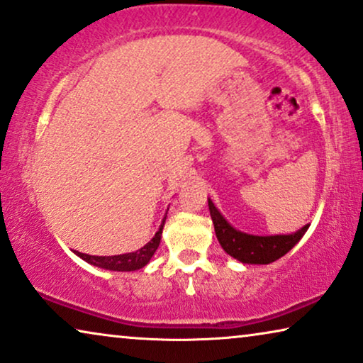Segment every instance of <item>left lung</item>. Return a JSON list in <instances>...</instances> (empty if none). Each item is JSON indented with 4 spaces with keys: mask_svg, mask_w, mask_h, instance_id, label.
<instances>
[{
    "mask_svg": "<svg viewBox=\"0 0 363 363\" xmlns=\"http://www.w3.org/2000/svg\"><path fill=\"white\" fill-rule=\"evenodd\" d=\"M210 215L215 225V233L223 250L235 259L245 262V264H269L289 252L294 247L309 225L301 228L292 235H277V236H255L241 233L228 223L211 200H208Z\"/></svg>",
    "mask_w": 363,
    "mask_h": 363,
    "instance_id": "1",
    "label": "left lung"
}]
</instances>
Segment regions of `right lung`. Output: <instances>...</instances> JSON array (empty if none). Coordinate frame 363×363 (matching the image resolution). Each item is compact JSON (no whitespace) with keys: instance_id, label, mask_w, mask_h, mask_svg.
I'll return each mask as SVG.
<instances>
[{"instance_id":"right-lung-1","label":"right lung","mask_w":363,"mask_h":363,"mask_svg":"<svg viewBox=\"0 0 363 363\" xmlns=\"http://www.w3.org/2000/svg\"><path fill=\"white\" fill-rule=\"evenodd\" d=\"M167 215L163 218L160 228L155 233V236L152 238L150 241L147 242L145 246L140 247V250L135 252H127V255H117V256H91V255H84V252L74 251L79 257H82L86 262H91V264L102 267V269H108V271H135V269H142L143 266L148 264V261L152 259L153 252L157 251L158 245H160L162 240V231H163V225H165Z\"/></svg>"}]
</instances>
